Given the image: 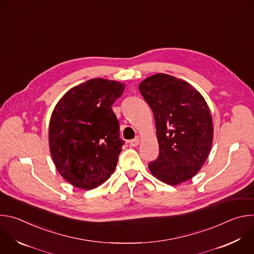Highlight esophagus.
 <instances>
[{
    "label": "esophagus",
    "mask_w": 254,
    "mask_h": 254,
    "mask_svg": "<svg viewBox=\"0 0 254 254\" xmlns=\"http://www.w3.org/2000/svg\"><path fill=\"white\" fill-rule=\"evenodd\" d=\"M129 143H130L131 147H137L138 143H139V138H138V137H135V138L131 139V140L129 141Z\"/></svg>",
    "instance_id": "obj_1"
}]
</instances>
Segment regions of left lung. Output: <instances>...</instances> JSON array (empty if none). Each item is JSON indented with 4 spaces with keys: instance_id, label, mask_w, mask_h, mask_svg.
<instances>
[{
    "instance_id": "left-lung-1",
    "label": "left lung",
    "mask_w": 254,
    "mask_h": 254,
    "mask_svg": "<svg viewBox=\"0 0 254 254\" xmlns=\"http://www.w3.org/2000/svg\"><path fill=\"white\" fill-rule=\"evenodd\" d=\"M139 92L151 106L160 153L151 173L168 185L193 178L211 150L213 123L204 97L188 82L158 73L144 79Z\"/></svg>"
}]
</instances>
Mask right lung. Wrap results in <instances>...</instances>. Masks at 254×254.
Returning <instances> with one entry per match:
<instances>
[{
    "mask_svg": "<svg viewBox=\"0 0 254 254\" xmlns=\"http://www.w3.org/2000/svg\"><path fill=\"white\" fill-rule=\"evenodd\" d=\"M124 84L90 79L66 92L49 125V146L60 175L80 189L90 190L114 173L125 141L112 105Z\"/></svg>",
    "mask_w": 254,
    "mask_h": 254,
    "instance_id": "obj_1",
    "label": "right lung"
}]
</instances>
